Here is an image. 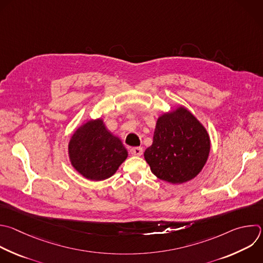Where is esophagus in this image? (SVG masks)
<instances>
[{
    "instance_id": "1",
    "label": "esophagus",
    "mask_w": 263,
    "mask_h": 263,
    "mask_svg": "<svg viewBox=\"0 0 263 263\" xmlns=\"http://www.w3.org/2000/svg\"><path fill=\"white\" fill-rule=\"evenodd\" d=\"M130 153L133 156H141L143 154V149L140 146H135V147H132L130 149Z\"/></svg>"
}]
</instances>
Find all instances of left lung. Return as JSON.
I'll list each match as a JSON object with an SVG mask.
<instances>
[{"mask_svg":"<svg viewBox=\"0 0 263 263\" xmlns=\"http://www.w3.org/2000/svg\"><path fill=\"white\" fill-rule=\"evenodd\" d=\"M210 148L204 127L185 107H180L158 119L153 144L145 149L144 159L158 179L182 184L201 171Z\"/></svg>","mask_w":263,"mask_h":263,"instance_id":"8db88e82","label":"left lung"}]
</instances>
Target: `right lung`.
<instances>
[{"instance_id":"obj_1","label":"right lung","mask_w":263,"mask_h":263,"mask_svg":"<svg viewBox=\"0 0 263 263\" xmlns=\"http://www.w3.org/2000/svg\"><path fill=\"white\" fill-rule=\"evenodd\" d=\"M69 156L73 167L85 179L103 181L114 176L128 152L102 120H96L75 131L69 142Z\"/></svg>"}]
</instances>
